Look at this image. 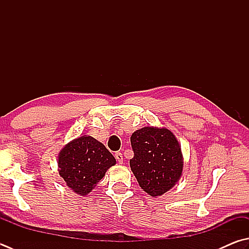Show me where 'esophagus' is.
I'll use <instances>...</instances> for the list:
<instances>
[{
	"label": "esophagus",
	"instance_id": "1",
	"mask_svg": "<svg viewBox=\"0 0 249 249\" xmlns=\"http://www.w3.org/2000/svg\"><path fill=\"white\" fill-rule=\"evenodd\" d=\"M115 157H116V160L118 161V163H120V165L124 162V156H123V154H121V153H116Z\"/></svg>",
	"mask_w": 249,
	"mask_h": 249
}]
</instances>
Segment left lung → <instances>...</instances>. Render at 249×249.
I'll use <instances>...</instances> for the list:
<instances>
[{
    "label": "left lung",
    "instance_id": "8db88e82",
    "mask_svg": "<svg viewBox=\"0 0 249 249\" xmlns=\"http://www.w3.org/2000/svg\"><path fill=\"white\" fill-rule=\"evenodd\" d=\"M134 156L130 167L140 186L151 196H161L179 181L183 170L181 146L170 130L144 126L131 135Z\"/></svg>",
    "mask_w": 249,
    "mask_h": 249
}]
</instances>
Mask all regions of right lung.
Listing matches in <instances>:
<instances>
[{"instance_id":"obj_1","label":"right lung","mask_w":249,"mask_h":249,"mask_svg":"<svg viewBox=\"0 0 249 249\" xmlns=\"http://www.w3.org/2000/svg\"><path fill=\"white\" fill-rule=\"evenodd\" d=\"M58 172L69 189L88 195L105 172L116 165V159L104 144L90 135L72 140L58 155Z\"/></svg>"}]
</instances>
